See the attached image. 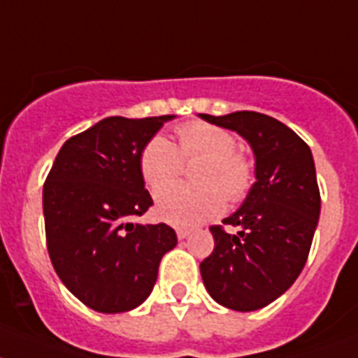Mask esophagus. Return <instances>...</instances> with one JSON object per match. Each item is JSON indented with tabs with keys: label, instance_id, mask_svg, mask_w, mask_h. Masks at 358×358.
Segmentation results:
<instances>
[{
	"label": "esophagus",
	"instance_id": "esophagus-1",
	"mask_svg": "<svg viewBox=\"0 0 358 358\" xmlns=\"http://www.w3.org/2000/svg\"><path fill=\"white\" fill-rule=\"evenodd\" d=\"M176 232H177V238H179V239H185V238H188V236H190V230H188V229H177Z\"/></svg>",
	"mask_w": 358,
	"mask_h": 358
}]
</instances>
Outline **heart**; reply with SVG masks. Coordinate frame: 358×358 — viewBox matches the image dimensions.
I'll return each instance as SVG.
<instances>
[{
  "label": "heart",
  "instance_id": "b5f03b06",
  "mask_svg": "<svg viewBox=\"0 0 358 358\" xmlns=\"http://www.w3.org/2000/svg\"><path fill=\"white\" fill-rule=\"evenodd\" d=\"M177 146L162 135L144 144L138 170L144 185L158 194L180 175L185 162L201 160L194 173L197 187L176 185L157 196V215L177 227H192L221 214L227 199L239 203L254 185V164L239 152L230 131L192 120L177 126Z\"/></svg>",
  "mask_w": 358,
  "mask_h": 358
}]
</instances>
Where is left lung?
Wrapping results in <instances>:
<instances>
[{
    "label": "left lung",
    "mask_w": 358,
    "mask_h": 358,
    "mask_svg": "<svg viewBox=\"0 0 358 358\" xmlns=\"http://www.w3.org/2000/svg\"><path fill=\"white\" fill-rule=\"evenodd\" d=\"M206 122L234 129L247 138L256 157V182L223 224L238 226L229 235L212 225L214 250L201 262L206 291L234 311H256L291 287L309 256L320 215L311 150L280 120L256 111L214 117Z\"/></svg>",
    "instance_id": "left-lung-1"
}]
</instances>
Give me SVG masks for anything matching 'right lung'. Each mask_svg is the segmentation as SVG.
<instances>
[{
	"label": "right lung",
	"instance_id": "1",
	"mask_svg": "<svg viewBox=\"0 0 358 358\" xmlns=\"http://www.w3.org/2000/svg\"><path fill=\"white\" fill-rule=\"evenodd\" d=\"M173 115L108 117L67 138L43 185L49 258L80 302L99 313H124L146 300L159 264L177 245L166 223L137 225L153 205L138 157Z\"/></svg>",
	"mask_w": 358,
	"mask_h": 358
}]
</instances>
